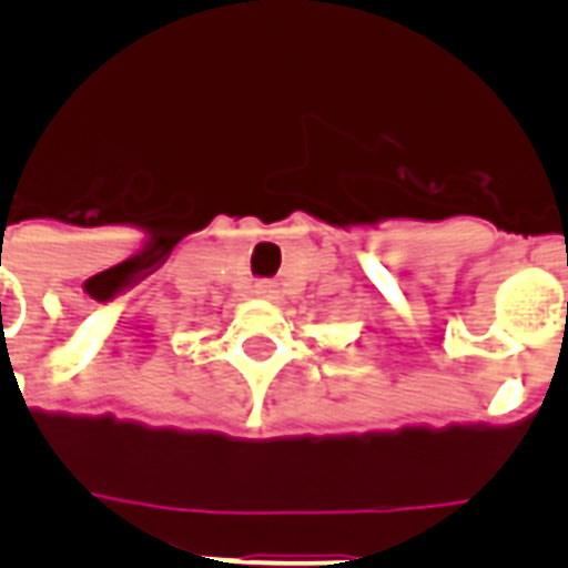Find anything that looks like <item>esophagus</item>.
I'll return each mask as SVG.
<instances>
[{
    "label": "esophagus",
    "instance_id": "obj_1",
    "mask_svg": "<svg viewBox=\"0 0 568 568\" xmlns=\"http://www.w3.org/2000/svg\"><path fill=\"white\" fill-rule=\"evenodd\" d=\"M278 284H275V281H258V284H255V295H258V298H267V301H273V298H278Z\"/></svg>",
    "mask_w": 568,
    "mask_h": 568
}]
</instances>
